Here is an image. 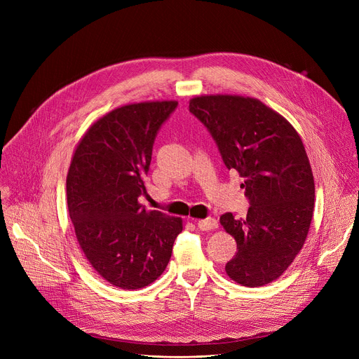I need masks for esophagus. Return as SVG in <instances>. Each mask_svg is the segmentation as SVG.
Wrapping results in <instances>:
<instances>
[{
    "instance_id": "obj_1",
    "label": "esophagus",
    "mask_w": 359,
    "mask_h": 359,
    "mask_svg": "<svg viewBox=\"0 0 359 359\" xmlns=\"http://www.w3.org/2000/svg\"><path fill=\"white\" fill-rule=\"evenodd\" d=\"M197 227L203 231H208V230H215L217 229V222L212 217H208V219H203V220H198L197 223Z\"/></svg>"
}]
</instances>
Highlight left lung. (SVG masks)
Returning a JSON list of instances; mask_svg holds the SVG:
<instances>
[{
	"label": "left lung",
	"mask_w": 359,
	"mask_h": 359,
	"mask_svg": "<svg viewBox=\"0 0 359 359\" xmlns=\"http://www.w3.org/2000/svg\"><path fill=\"white\" fill-rule=\"evenodd\" d=\"M189 111L215 139L226 168L238 173L250 203L245 219L224 213L220 223L236 238L227 276L245 287L277 280L309 234L316 186L295 129L254 97H193Z\"/></svg>",
	"instance_id": "left-lung-1"
}]
</instances>
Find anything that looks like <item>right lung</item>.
Instances as JSON below:
<instances>
[{
    "instance_id": "right-lung-1",
    "label": "right lung",
    "mask_w": 359,
    "mask_h": 359,
    "mask_svg": "<svg viewBox=\"0 0 359 359\" xmlns=\"http://www.w3.org/2000/svg\"><path fill=\"white\" fill-rule=\"evenodd\" d=\"M176 100L118 108L81 139L67 176L68 210L78 243L95 271L123 290H137L162 276L182 219L139 203L143 177L161 126Z\"/></svg>"
}]
</instances>
